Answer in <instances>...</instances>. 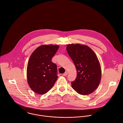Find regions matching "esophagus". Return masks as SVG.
Segmentation results:
<instances>
[{
	"mask_svg": "<svg viewBox=\"0 0 123 123\" xmlns=\"http://www.w3.org/2000/svg\"><path fill=\"white\" fill-rule=\"evenodd\" d=\"M68 74V72H66L65 73H64V74H63V75H64V76H66L67 74Z\"/></svg>",
	"mask_w": 123,
	"mask_h": 123,
	"instance_id": "esophagus-1",
	"label": "esophagus"
}]
</instances>
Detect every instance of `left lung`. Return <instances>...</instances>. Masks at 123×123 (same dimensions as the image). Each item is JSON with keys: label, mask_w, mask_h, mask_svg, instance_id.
I'll use <instances>...</instances> for the list:
<instances>
[{"label": "left lung", "mask_w": 123, "mask_h": 123, "mask_svg": "<svg viewBox=\"0 0 123 123\" xmlns=\"http://www.w3.org/2000/svg\"><path fill=\"white\" fill-rule=\"evenodd\" d=\"M67 52L74 62L77 75L71 82L72 88L78 94L87 95L98 87L101 78V70L98 58L88 46L69 44Z\"/></svg>", "instance_id": "obj_1"}]
</instances>
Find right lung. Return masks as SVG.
I'll list each match as a JSON object with an SVG mask.
<instances>
[{
  "label": "right lung",
  "instance_id": "obj_1",
  "mask_svg": "<svg viewBox=\"0 0 123 123\" xmlns=\"http://www.w3.org/2000/svg\"><path fill=\"white\" fill-rule=\"evenodd\" d=\"M59 48L57 45H43L31 55L27 67V79L31 89L43 95L53 87L58 76L57 66L52 59Z\"/></svg>",
  "mask_w": 123,
  "mask_h": 123
}]
</instances>
